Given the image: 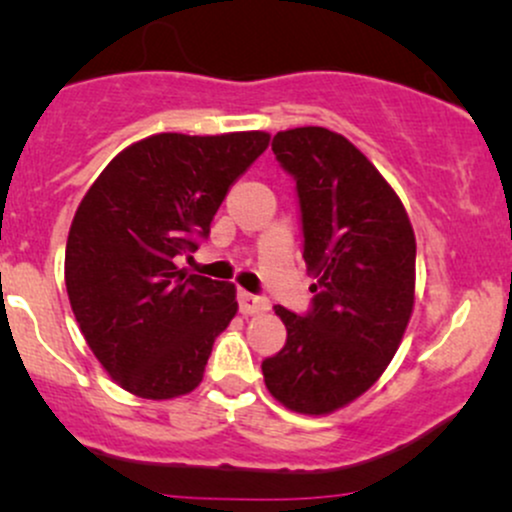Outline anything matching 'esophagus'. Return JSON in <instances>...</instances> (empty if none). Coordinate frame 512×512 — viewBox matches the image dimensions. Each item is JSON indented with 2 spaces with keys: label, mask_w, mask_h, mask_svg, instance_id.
<instances>
[{
  "label": "esophagus",
  "mask_w": 512,
  "mask_h": 512,
  "mask_svg": "<svg viewBox=\"0 0 512 512\" xmlns=\"http://www.w3.org/2000/svg\"><path fill=\"white\" fill-rule=\"evenodd\" d=\"M238 308L243 315H260L264 310H269V301L262 296H255V293L238 291Z\"/></svg>",
  "instance_id": "esophagus-1"
}]
</instances>
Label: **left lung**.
Segmentation results:
<instances>
[{
  "label": "left lung",
  "mask_w": 512,
  "mask_h": 512,
  "mask_svg": "<svg viewBox=\"0 0 512 512\" xmlns=\"http://www.w3.org/2000/svg\"><path fill=\"white\" fill-rule=\"evenodd\" d=\"M272 151L296 180L303 260L315 276L308 315L274 305L286 346L262 361L286 409L322 416L361 397L397 354L414 310L416 238L402 199L342 134L279 132Z\"/></svg>",
  "instance_id": "1"
}]
</instances>
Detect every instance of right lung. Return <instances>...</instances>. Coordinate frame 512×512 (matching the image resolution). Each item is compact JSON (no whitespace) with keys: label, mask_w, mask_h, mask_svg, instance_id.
Listing matches in <instances>:
<instances>
[{"label":"right lung","mask_w":512,"mask_h":512,"mask_svg":"<svg viewBox=\"0 0 512 512\" xmlns=\"http://www.w3.org/2000/svg\"><path fill=\"white\" fill-rule=\"evenodd\" d=\"M267 146V132L154 134L88 187L64 281L86 344L122 390L173 399L202 383L214 339L238 313L236 286L175 262L209 236L228 187Z\"/></svg>","instance_id":"1"}]
</instances>
